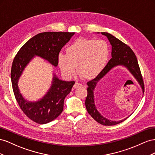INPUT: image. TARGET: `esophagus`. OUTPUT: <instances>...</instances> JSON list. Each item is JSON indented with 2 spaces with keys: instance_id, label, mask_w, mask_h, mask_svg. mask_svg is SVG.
<instances>
[{
  "instance_id": "34e87169",
  "label": "esophagus",
  "mask_w": 155,
  "mask_h": 155,
  "mask_svg": "<svg viewBox=\"0 0 155 155\" xmlns=\"http://www.w3.org/2000/svg\"><path fill=\"white\" fill-rule=\"evenodd\" d=\"M82 86V84L78 83V82H75V84H74L73 87H74V88H77V87H81Z\"/></svg>"
}]
</instances>
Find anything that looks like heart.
Here are the masks:
<instances>
[{
    "label": "heart",
    "mask_w": 155,
    "mask_h": 155,
    "mask_svg": "<svg viewBox=\"0 0 155 155\" xmlns=\"http://www.w3.org/2000/svg\"><path fill=\"white\" fill-rule=\"evenodd\" d=\"M66 54L59 53L58 63L65 77L71 78L76 72L87 80L96 78L107 64L109 49L107 43L101 39L80 38L69 45Z\"/></svg>",
    "instance_id": "1"
}]
</instances>
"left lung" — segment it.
Listing matches in <instances>:
<instances>
[{"label":"left lung","mask_w":155,"mask_h":155,"mask_svg":"<svg viewBox=\"0 0 155 155\" xmlns=\"http://www.w3.org/2000/svg\"><path fill=\"white\" fill-rule=\"evenodd\" d=\"M97 34H99V32H97ZM101 34L108 38L110 45H112V58L109 60L107 65L105 66L102 72L98 76L87 82V95L86 99L85 104L87 112L97 122L105 126H112L123 121L128 117L120 121H112L104 117L99 113L98 110L97 109L94 99V90L97 83L104 77L110 70L117 66L125 67L134 77L141 88L143 86V82L138 60L131 48L112 34L108 32H101Z\"/></svg>","instance_id":"left-lung-1"}]
</instances>
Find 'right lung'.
Wrapping results in <instances>:
<instances>
[{"label": "right lung", "mask_w": 155, "mask_h": 155, "mask_svg": "<svg viewBox=\"0 0 155 155\" xmlns=\"http://www.w3.org/2000/svg\"><path fill=\"white\" fill-rule=\"evenodd\" d=\"M74 32H46L32 37L22 47L13 61L11 81L15 99L23 112L34 122L46 124L62 112L65 97L71 91L74 81H64L54 73L51 85L40 99L30 101L22 95L18 86L25 69L35 57L38 56L57 67L60 51Z\"/></svg>", "instance_id": "obj_1"}]
</instances>
